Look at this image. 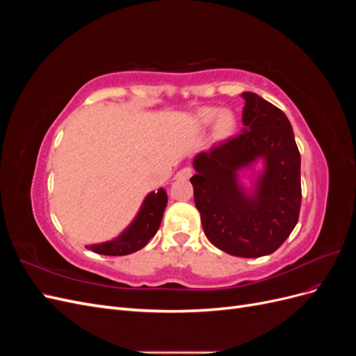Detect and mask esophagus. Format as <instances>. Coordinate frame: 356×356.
I'll use <instances>...</instances> for the list:
<instances>
[{
  "label": "esophagus",
  "mask_w": 356,
  "mask_h": 356,
  "mask_svg": "<svg viewBox=\"0 0 356 356\" xmlns=\"http://www.w3.org/2000/svg\"><path fill=\"white\" fill-rule=\"evenodd\" d=\"M193 175V169L191 168H182L179 172H177L175 178L177 179H188Z\"/></svg>",
  "instance_id": "34e87169"
}]
</instances>
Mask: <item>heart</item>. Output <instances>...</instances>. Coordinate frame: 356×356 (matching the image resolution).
Segmentation results:
<instances>
[{
	"instance_id": "1",
	"label": "heart",
	"mask_w": 356,
	"mask_h": 356,
	"mask_svg": "<svg viewBox=\"0 0 356 356\" xmlns=\"http://www.w3.org/2000/svg\"><path fill=\"white\" fill-rule=\"evenodd\" d=\"M211 123H213L212 134L213 138L222 141V139H227L230 135H233L236 129V120L232 111L218 108H212V106H204L200 108L196 114V124L199 127H207Z\"/></svg>"
}]
</instances>
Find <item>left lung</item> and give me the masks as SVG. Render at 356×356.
<instances>
[{
  "label": "left lung",
  "instance_id": "1",
  "mask_svg": "<svg viewBox=\"0 0 356 356\" xmlns=\"http://www.w3.org/2000/svg\"><path fill=\"white\" fill-rule=\"evenodd\" d=\"M242 98V134L199 153L190 182L209 242L230 255L257 258L275 252L296 227L301 160L288 117L257 93ZM258 158L265 169L246 193L238 172Z\"/></svg>",
  "mask_w": 356,
  "mask_h": 356
}]
</instances>
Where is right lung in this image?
<instances>
[{
	"instance_id": "right-lung-1",
	"label": "right lung",
	"mask_w": 356,
	"mask_h": 356,
	"mask_svg": "<svg viewBox=\"0 0 356 356\" xmlns=\"http://www.w3.org/2000/svg\"><path fill=\"white\" fill-rule=\"evenodd\" d=\"M166 204L168 195L163 188L157 190V193L152 191L145 197L132 224L118 238L98 245H89L86 248L96 254L114 257L136 252L144 248L157 233Z\"/></svg>"
}]
</instances>
